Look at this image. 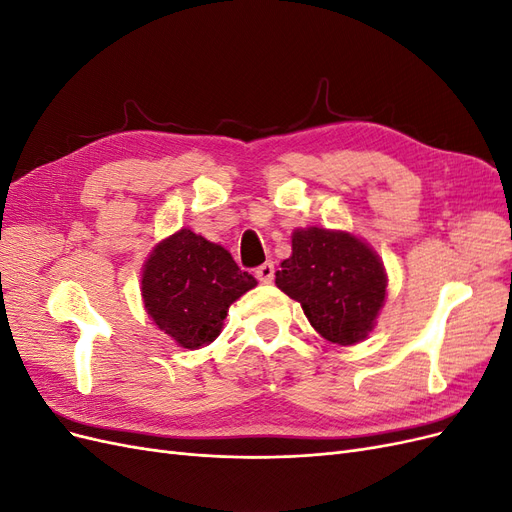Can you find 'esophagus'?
I'll return each instance as SVG.
<instances>
[{"mask_svg":"<svg viewBox=\"0 0 512 512\" xmlns=\"http://www.w3.org/2000/svg\"><path fill=\"white\" fill-rule=\"evenodd\" d=\"M254 275H256V280L260 284H271L273 277H275V265H273V262H265V265H260L254 271Z\"/></svg>","mask_w":512,"mask_h":512,"instance_id":"esophagus-1","label":"esophagus"}]
</instances>
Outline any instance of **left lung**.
Returning a JSON list of instances; mask_svg holds the SVG:
<instances>
[{"mask_svg":"<svg viewBox=\"0 0 512 512\" xmlns=\"http://www.w3.org/2000/svg\"><path fill=\"white\" fill-rule=\"evenodd\" d=\"M275 284L299 301L312 327L333 344H356L374 327L386 275L371 247L348 232L294 230L292 256Z\"/></svg>","mask_w":512,"mask_h":512,"instance_id":"obj_1","label":"left lung"}]
</instances>
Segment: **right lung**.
Masks as SVG:
<instances>
[{
	"label": "right lung",
	"instance_id": "obj_1",
	"mask_svg": "<svg viewBox=\"0 0 512 512\" xmlns=\"http://www.w3.org/2000/svg\"><path fill=\"white\" fill-rule=\"evenodd\" d=\"M256 286L224 247L183 228L162 241L143 271L147 314L183 348H200L222 331L232 301Z\"/></svg>",
	"mask_w": 512,
	"mask_h": 512
}]
</instances>
